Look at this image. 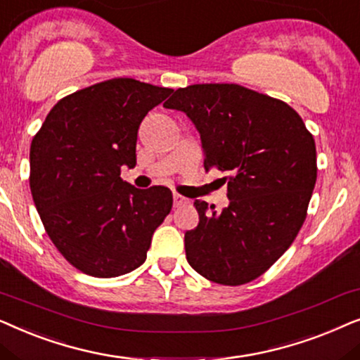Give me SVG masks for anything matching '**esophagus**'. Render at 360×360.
Here are the masks:
<instances>
[{"mask_svg":"<svg viewBox=\"0 0 360 360\" xmlns=\"http://www.w3.org/2000/svg\"><path fill=\"white\" fill-rule=\"evenodd\" d=\"M172 202H174V207H181V205H184L186 202H188V199L183 198V195H179V194H174L172 195Z\"/></svg>","mask_w":360,"mask_h":360,"instance_id":"1","label":"esophagus"}]
</instances>
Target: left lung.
<instances>
[{
    "mask_svg": "<svg viewBox=\"0 0 360 360\" xmlns=\"http://www.w3.org/2000/svg\"><path fill=\"white\" fill-rule=\"evenodd\" d=\"M166 108L199 131L205 169L230 172L229 205L195 200L199 224L184 233L186 258L214 283L237 286L288 250L316 184V145L290 105L237 84L177 89Z\"/></svg>",
    "mask_w": 360,
    "mask_h": 360,
    "instance_id": "obj_1",
    "label": "left lung"
}]
</instances>
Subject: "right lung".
Segmentation results:
<instances>
[{
  "instance_id": "1",
  "label": "right lung",
  "mask_w": 360,
  "mask_h": 360,
  "mask_svg": "<svg viewBox=\"0 0 360 360\" xmlns=\"http://www.w3.org/2000/svg\"><path fill=\"white\" fill-rule=\"evenodd\" d=\"M172 90L112 79L62 98L31 143V193L47 236L77 270L115 278L143 265L172 207L165 186L120 177L136 166L138 128Z\"/></svg>"
}]
</instances>
